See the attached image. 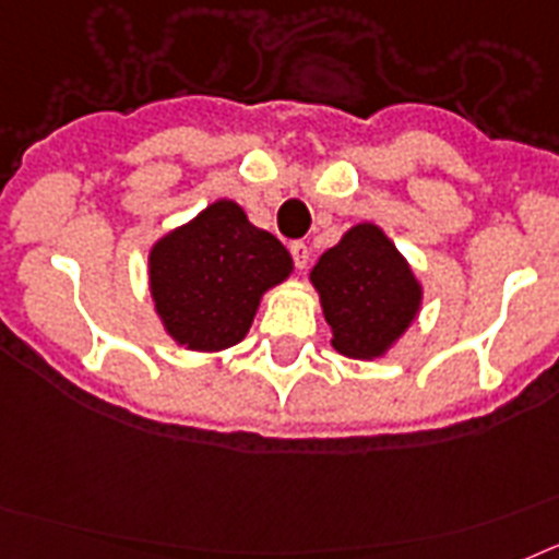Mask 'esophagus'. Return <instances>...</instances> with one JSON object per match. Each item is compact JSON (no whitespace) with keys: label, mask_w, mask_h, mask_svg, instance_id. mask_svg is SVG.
<instances>
[{"label":"esophagus","mask_w":559,"mask_h":559,"mask_svg":"<svg viewBox=\"0 0 559 559\" xmlns=\"http://www.w3.org/2000/svg\"><path fill=\"white\" fill-rule=\"evenodd\" d=\"M289 252H293V261L298 270H304V266L309 264V247L304 245V241H293V245H289Z\"/></svg>","instance_id":"obj_1"}]
</instances>
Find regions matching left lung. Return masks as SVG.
I'll list each match as a JSON object with an SVG mask.
<instances>
[{"label":"left lung","mask_w":559,"mask_h":559,"mask_svg":"<svg viewBox=\"0 0 559 559\" xmlns=\"http://www.w3.org/2000/svg\"><path fill=\"white\" fill-rule=\"evenodd\" d=\"M332 326V346L354 360L382 357L421 307V284L394 241L371 222L352 230L309 273Z\"/></svg>","instance_id":"obj_1"}]
</instances>
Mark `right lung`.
<instances>
[{
	"instance_id": "add662e5",
	"label": "right lung",
	"mask_w": 559,
	"mask_h": 559,
	"mask_svg": "<svg viewBox=\"0 0 559 559\" xmlns=\"http://www.w3.org/2000/svg\"><path fill=\"white\" fill-rule=\"evenodd\" d=\"M293 273L273 233L230 199L165 233L148 252V284L165 332L191 352H222L250 332L261 295Z\"/></svg>"
}]
</instances>
